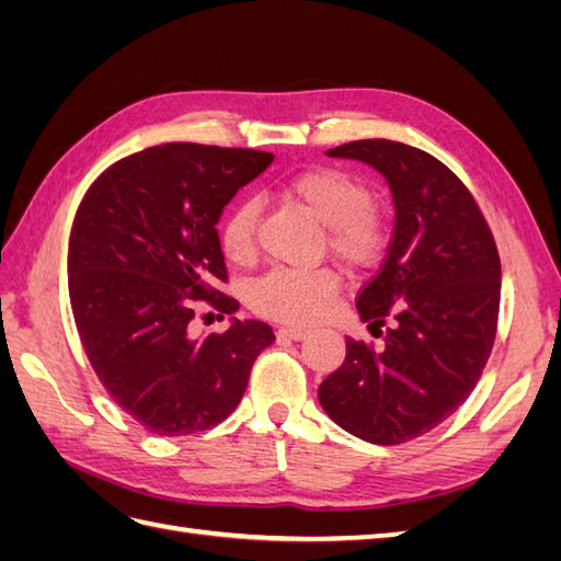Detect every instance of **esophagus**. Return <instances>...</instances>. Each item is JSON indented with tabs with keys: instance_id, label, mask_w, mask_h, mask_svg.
I'll list each match as a JSON object with an SVG mask.
<instances>
[{
	"instance_id": "obj_1",
	"label": "esophagus",
	"mask_w": 561,
	"mask_h": 561,
	"mask_svg": "<svg viewBox=\"0 0 561 561\" xmlns=\"http://www.w3.org/2000/svg\"><path fill=\"white\" fill-rule=\"evenodd\" d=\"M278 334L280 336H287V339H295V342H299V339H304L309 334V330L307 328H299V325H283L280 330H278Z\"/></svg>"
}]
</instances>
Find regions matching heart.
<instances>
[{"label":"heart","mask_w":561,"mask_h":561,"mask_svg":"<svg viewBox=\"0 0 561 561\" xmlns=\"http://www.w3.org/2000/svg\"><path fill=\"white\" fill-rule=\"evenodd\" d=\"M278 196L295 203L325 227L328 248L346 266H369L386 245L388 225L371 206L369 186L342 168H309L278 184ZM257 201L241 198L227 210L219 225V245L231 262H245L254 250ZM336 295V278L330 268L276 266L254 280L252 309L260 313L309 322L328 313Z\"/></svg>","instance_id":"1"}]
</instances>
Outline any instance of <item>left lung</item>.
I'll return each instance as SVG.
<instances>
[{
	"label": "left lung",
	"instance_id": "left-lung-1",
	"mask_svg": "<svg viewBox=\"0 0 561 561\" xmlns=\"http://www.w3.org/2000/svg\"><path fill=\"white\" fill-rule=\"evenodd\" d=\"M328 157L377 168L396 227L358 295L360 320L383 346L346 336L344 365L320 383L318 400L351 435L400 445L451 416L478 383L496 339L499 250L466 184L428 151L355 140Z\"/></svg>",
	"mask_w": 561,
	"mask_h": 561
}]
</instances>
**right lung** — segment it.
I'll return each instance as SVG.
<instances>
[{"mask_svg":"<svg viewBox=\"0 0 561 561\" xmlns=\"http://www.w3.org/2000/svg\"><path fill=\"white\" fill-rule=\"evenodd\" d=\"M274 154L194 142L149 147L110 165L77 210L67 285L77 330L107 393L157 435H192L239 407L252 363L274 344L262 320L196 336L206 299L231 313L217 222Z\"/></svg>","mask_w":561,"mask_h":561,"instance_id":"add662e5","label":"right lung"}]
</instances>
